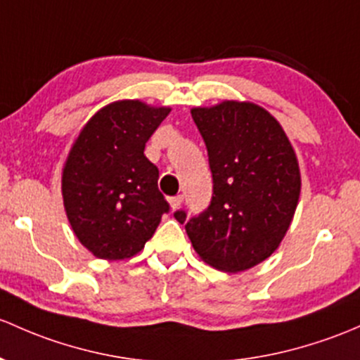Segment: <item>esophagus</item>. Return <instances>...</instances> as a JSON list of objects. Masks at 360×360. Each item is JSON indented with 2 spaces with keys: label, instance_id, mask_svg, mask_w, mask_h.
<instances>
[{
  "label": "esophagus",
  "instance_id": "1",
  "mask_svg": "<svg viewBox=\"0 0 360 360\" xmlns=\"http://www.w3.org/2000/svg\"><path fill=\"white\" fill-rule=\"evenodd\" d=\"M183 195H177V196H172V198L169 200V203H170V209L172 210H177L181 207V203H183Z\"/></svg>",
  "mask_w": 360,
  "mask_h": 360
}]
</instances>
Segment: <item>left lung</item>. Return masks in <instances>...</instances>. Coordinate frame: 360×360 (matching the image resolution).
I'll return each instance as SVG.
<instances>
[{
    "mask_svg": "<svg viewBox=\"0 0 360 360\" xmlns=\"http://www.w3.org/2000/svg\"><path fill=\"white\" fill-rule=\"evenodd\" d=\"M214 179L202 215L186 224L200 259L222 272H241L269 259L290 229L302 190L293 145L271 112L252 101L193 107Z\"/></svg>",
    "mask_w": 360,
    "mask_h": 360,
    "instance_id": "8db88e82",
    "label": "left lung"
}]
</instances>
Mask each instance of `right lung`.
Masks as SVG:
<instances>
[{"instance_id": "obj_1", "label": "right lung", "mask_w": 360, "mask_h": 360, "mask_svg": "<svg viewBox=\"0 0 360 360\" xmlns=\"http://www.w3.org/2000/svg\"><path fill=\"white\" fill-rule=\"evenodd\" d=\"M170 113L141 100H117L89 117L62 169L63 209L75 238L94 257L138 255L169 203L145 145Z\"/></svg>"}]
</instances>
